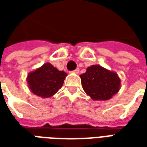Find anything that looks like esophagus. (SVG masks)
Instances as JSON below:
<instances>
[{
	"label": "esophagus",
	"mask_w": 147,
	"mask_h": 147,
	"mask_svg": "<svg viewBox=\"0 0 147 147\" xmlns=\"http://www.w3.org/2000/svg\"><path fill=\"white\" fill-rule=\"evenodd\" d=\"M72 72L76 74H79V72H80V69H79V68H76V70L72 71Z\"/></svg>",
	"instance_id": "1"
}]
</instances>
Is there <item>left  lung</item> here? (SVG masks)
Instances as JSON below:
<instances>
[{"label":"left lung","mask_w":147,"mask_h":147,"mask_svg":"<svg viewBox=\"0 0 147 147\" xmlns=\"http://www.w3.org/2000/svg\"><path fill=\"white\" fill-rule=\"evenodd\" d=\"M80 78L84 91L94 101L109 100L119 92L121 86V80L117 72L98 64L87 67Z\"/></svg>","instance_id":"left-lung-1"}]
</instances>
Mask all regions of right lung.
Listing matches in <instances>:
<instances>
[{
	"label": "right lung",
	"mask_w": 147,
	"mask_h": 147,
	"mask_svg": "<svg viewBox=\"0 0 147 147\" xmlns=\"http://www.w3.org/2000/svg\"><path fill=\"white\" fill-rule=\"evenodd\" d=\"M67 73L45 63L27 75V82L31 92L42 98H50L63 86Z\"/></svg>",
	"instance_id": "1"
}]
</instances>
